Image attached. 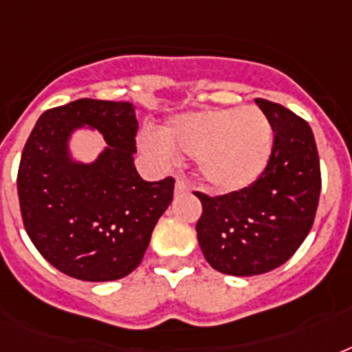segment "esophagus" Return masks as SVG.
I'll use <instances>...</instances> for the list:
<instances>
[{
	"label": "esophagus",
	"mask_w": 352,
	"mask_h": 352,
	"mask_svg": "<svg viewBox=\"0 0 352 352\" xmlns=\"http://www.w3.org/2000/svg\"><path fill=\"white\" fill-rule=\"evenodd\" d=\"M184 192H188V184L184 179H181V177H179L175 182V193H184Z\"/></svg>",
	"instance_id": "1"
}]
</instances>
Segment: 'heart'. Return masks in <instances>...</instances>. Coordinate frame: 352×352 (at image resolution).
<instances>
[{
	"instance_id": "b5f03b06",
	"label": "heart",
	"mask_w": 352,
	"mask_h": 352,
	"mask_svg": "<svg viewBox=\"0 0 352 352\" xmlns=\"http://www.w3.org/2000/svg\"><path fill=\"white\" fill-rule=\"evenodd\" d=\"M274 133L259 107H223L188 113L162 129L144 133L140 146L160 164H171L177 151L197 157L199 175L217 192H237L261 177L272 153Z\"/></svg>"
}]
</instances>
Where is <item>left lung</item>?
Returning a JSON list of instances; mask_svg holds the SVG:
<instances>
[{
    "label": "left lung",
    "instance_id": "obj_1",
    "mask_svg": "<svg viewBox=\"0 0 352 352\" xmlns=\"http://www.w3.org/2000/svg\"><path fill=\"white\" fill-rule=\"evenodd\" d=\"M274 131L261 177L239 192L210 197L195 230L210 267L230 276H257L281 267L311 232L322 171L311 126L276 102L256 98Z\"/></svg>",
    "mask_w": 352,
    "mask_h": 352
}]
</instances>
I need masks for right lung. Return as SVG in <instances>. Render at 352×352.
<instances>
[{"mask_svg":"<svg viewBox=\"0 0 352 352\" xmlns=\"http://www.w3.org/2000/svg\"><path fill=\"white\" fill-rule=\"evenodd\" d=\"M96 126L108 149L93 165H69L68 133ZM138 122L126 100H80L47 109L27 138L18 170L21 219L32 245L60 272L113 281L140 265L175 179L148 182L133 164Z\"/></svg>","mask_w":352,"mask_h":352,"instance_id":"right-lung-1","label":"right lung"}]
</instances>
